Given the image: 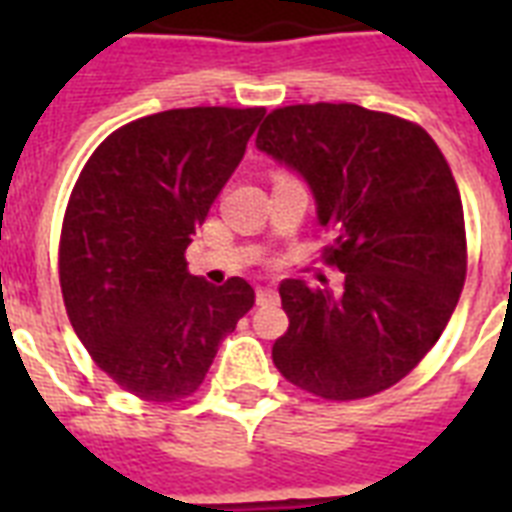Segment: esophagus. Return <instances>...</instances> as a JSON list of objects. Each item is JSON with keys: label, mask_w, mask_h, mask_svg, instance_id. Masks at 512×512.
<instances>
[{"label": "esophagus", "mask_w": 512, "mask_h": 512, "mask_svg": "<svg viewBox=\"0 0 512 512\" xmlns=\"http://www.w3.org/2000/svg\"><path fill=\"white\" fill-rule=\"evenodd\" d=\"M279 300V292L273 287H260L257 289V305H268V303H276Z\"/></svg>", "instance_id": "34e87169"}]
</instances>
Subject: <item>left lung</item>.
Masks as SVG:
<instances>
[{
    "instance_id": "obj_1",
    "label": "left lung",
    "mask_w": 512,
    "mask_h": 512,
    "mask_svg": "<svg viewBox=\"0 0 512 512\" xmlns=\"http://www.w3.org/2000/svg\"><path fill=\"white\" fill-rule=\"evenodd\" d=\"M255 143L308 180L332 233L324 263L345 273L337 295L281 281L289 329L273 364L327 401L388 390L436 345L468 273L462 199L441 148L420 124L356 103L276 108Z\"/></svg>"
}]
</instances>
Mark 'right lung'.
Returning a JSON list of instances; mask_svg holds the SVG:
<instances>
[{"mask_svg":"<svg viewBox=\"0 0 512 512\" xmlns=\"http://www.w3.org/2000/svg\"><path fill=\"white\" fill-rule=\"evenodd\" d=\"M265 108L196 106L111 132L79 172L58 273L76 337L122 390L170 404L199 390L217 345L255 305L233 276H191L185 249L239 167Z\"/></svg>","mask_w":512,"mask_h":512,"instance_id":"obj_1","label":"right lung"}]
</instances>
